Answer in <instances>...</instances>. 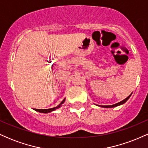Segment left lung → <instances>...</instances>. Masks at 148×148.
I'll return each instance as SVG.
<instances>
[{
  "label": "left lung",
  "mask_w": 148,
  "mask_h": 148,
  "mask_svg": "<svg viewBox=\"0 0 148 148\" xmlns=\"http://www.w3.org/2000/svg\"><path fill=\"white\" fill-rule=\"evenodd\" d=\"M130 95L127 97L126 98V99H125L124 100H123V101H120V102H118V103H115V104H113V105H110V106H103L102 107H104V108H112V107L118 106H119V105H121V104H123V103H124L125 102H126V101H127V100H128L129 98H130Z\"/></svg>",
  "instance_id": "left-lung-1"
}]
</instances>
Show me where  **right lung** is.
<instances>
[{
    "mask_svg": "<svg viewBox=\"0 0 148 148\" xmlns=\"http://www.w3.org/2000/svg\"><path fill=\"white\" fill-rule=\"evenodd\" d=\"M64 99H63L62 100V102H61L60 104L58 105V106L57 107H54V108H48V109H36V108H35V111H38V112H40V113H49V112H51V111H55L56 109H57L58 108H59V107H60V106L62 104V103H64Z\"/></svg>",
    "mask_w": 148,
    "mask_h": 148,
    "instance_id": "1",
    "label": "right lung"
}]
</instances>
